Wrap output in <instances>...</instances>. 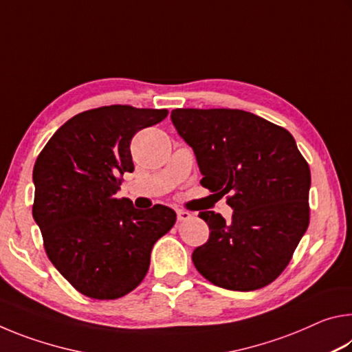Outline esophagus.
<instances>
[{"instance_id": "esophagus-1", "label": "esophagus", "mask_w": 352, "mask_h": 352, "mask_svg": "<svg viewBox=\"0 0 352 352\" xmlns=\"http://www.w3.org/2000/svg\"><path fill=\"white\" fill-rule=\"evenodd\" d=\"M190 217V212H188V211H183V210H178L177 211V219H178V222H184V220H189Z\"/></svg>"}]
</instances>
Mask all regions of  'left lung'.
Listing matches in <instances>:
<instances>
[{
  "mask_svg": "<svg viewBox=\"0 0 352 352\" xmlns=\"http://www.w3.org/2000/svg\"><path fill=\"white\" fill-rule=\"evenodd\" d=\"M177 132L194 148L201 186L226 195L231 222L201 211L210 239L195 269L219 287L250 292L281 275L309 226L311 169L287 130L233 109H175Z\"/></svg>",
  "mask_w": 352,
  "mask_h": 352,
  "instance_id": "obj_1",
  "label": "left lung"
}]
</instances>
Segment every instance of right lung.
Listing matches in <instances>:
<instances>
[{"label":"right lung","instance_id":"add662e5","mask_svg":"<svg viewBox=\"0 0 352 352\" xmlns=\"http://www.w3.org/2000/svg\"><path fill=\"white\" fill-rule=\"evenodd\" d=\"M168 113L130 105L82 111L51 136L34 164L32 216L45 252L93 300H116L138 287L153 243L175 223L168 206L140 211L116 197L124 172L135 169L132 138Z\"/></svg>","mask_w":352,"mask_h":352}]
</instances>
